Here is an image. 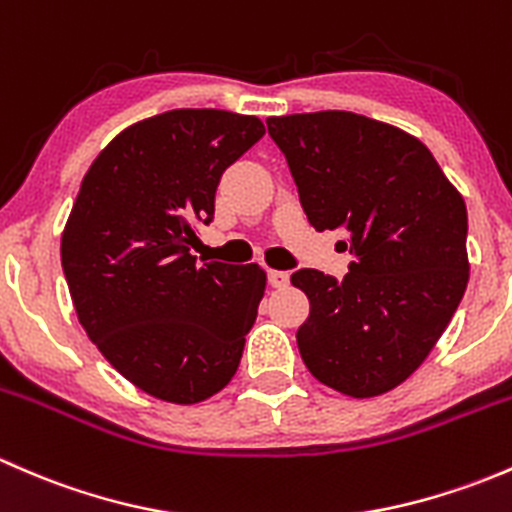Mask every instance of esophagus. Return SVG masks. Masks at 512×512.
Here are the masks:
<instances>
[{"instance_id":"1","label":"esophagus","mask_w":512,"mask_h":512,"mask_svg":"<svg viewBox=\"0 0 512 512\" xmlns=\"http://www.w3.org/2000/svg\"><path fill=\"white\" fill-rule=\"evenodd\" d=\"M267 280H270L272 287L282 289V287L289 285V272H285V270H270V275H267Z\"/></svg>"}]
</instances>
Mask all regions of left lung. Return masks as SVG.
I'll use <instances>...</instances> for the list:
<instances>
[{"instance_id": "8db88e82", "label": "left lung", "mask_w": 512, "mask_h": 512, "mask_svg": "<svg viewBox=\"0 0 512 512\" xmlns=\"http://www.w3.org/2000/svg\"><path fill=\"white\" fill-rule=\"evenodd\" d=\"M314 230L347 232L349 275L297 270V347L314 379L354 399L423 364L468 285V213L426 146L352 111L267 118Z\"/></svg>"}]
</instances>
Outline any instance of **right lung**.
<instances>
[{
	"label": "right lung",
	"mask_w": 512,
	"mask_h": 512,
	"mask_svg": "<svg viewBox=\"0 0 512 512\" xmlns=\"http://www.w3.org/2000/svg\"><path fill=\"white\" fill-rule=\"evenodd\" d=\"M265 136L255 116L178 108L118 133L84 175L61 235L81 327L131 384L170 404L225 389L265 294L260 265H198L195 225Z\"/></svg>",
	"instance_id": "obj_1"
}]
</instances>
